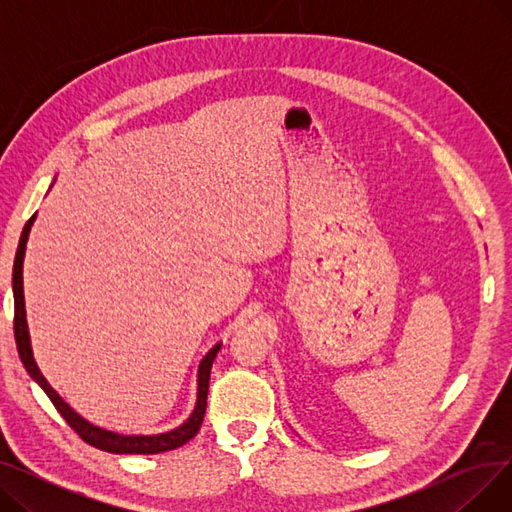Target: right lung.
Listing matches in <instances>:
<instances>
[{"mask_svg":"<svg viewBox=\"0 0 512 512\" xmlns=\"http://www.w3.org/2000/svg\"><path fill=\"white\" fill-rule=\"evenodd\" d=\"M37 215V213H35ZM33 218L24 224V230L18 240V249H16V259H14V270H12V290H14V338H16V348L20 361L24 369L29 371L31 378L45 390L49 400L53 402V407L58 409V413L66 419V423L74 429V432L83 438L87 444L105 450V452H114V454H157V452H166L174 450L182 444H186L191 438L197 436L199 427L205 417V407H207V390H209V373L215 355H218L222 344H215L211 351L203 357L199 365V388H197V405L195 411L191 413L180 427L172 429V432L166 434H155V436H120L114 432H107V429H101L87 419L80 417L76 411L68 407V402L53 390L47 380L43 378V373L39 371L35 359H33V348H31V336H29V326H26V311H24V290H22V261H24V249H26V240H29L31 226L35 222Z\"/></svg>","mask_w":512,"mask_h":512,"instance_id":"obj_1","label":"right lung"}]
</instances>
